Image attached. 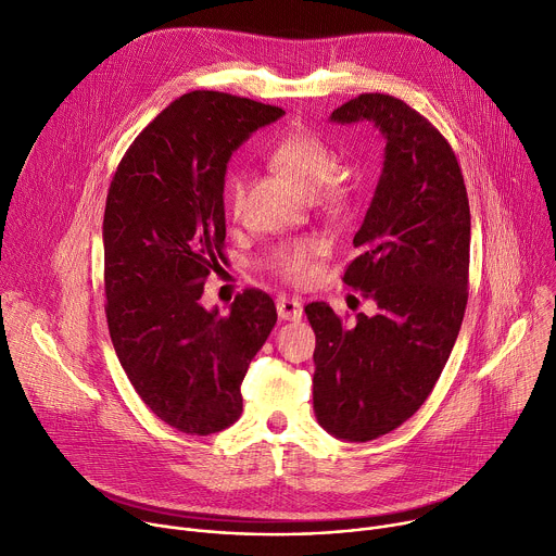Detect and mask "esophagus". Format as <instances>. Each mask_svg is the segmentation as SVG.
<instances>
[{"instance_id": "1", "label": "esophagus", "mask_w": 556, "mask_h": 556, "mask_svg": "<svg viewBox=\"0 0 556 556\" xmlns=\"http://www.w3.org/2000/svg\"><path fill=\"white\" fill-rule=\"evenodd\" d=\"M276 309L282 320H301L303 318V305L298 298L291 295H278L276 298Z\"/></svg>"}]
</instances>
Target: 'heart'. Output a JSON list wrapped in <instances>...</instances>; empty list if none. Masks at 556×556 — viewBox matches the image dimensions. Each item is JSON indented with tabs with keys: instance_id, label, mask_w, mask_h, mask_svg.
Masks as SVG:
<instances>
[{
	"instance_id": "1",
	"label": "heart",
	"mask_w": 556,
	"mask_h": 556,
	"mask_svg": "<svg viewBox=\"0 0 556 556\" xmlns=\"http://www.w3.org/2000/svg\"><path fill=\"white\" fill-rule=\"evenodd\" d=\"M267 160L295 185H301L307 191H316V198L323 202L336 204L345 198V178L338 168V151L329 140L314 131L295 129L285 134L269 147ZM227 195L231 213H240L244 195V180L240 176L229 180ZM316 251L318 242L312 238L280 244L269 255V267L282 280L303 285L314 276L312 261Z\"/></svg>"
}]
</instances>
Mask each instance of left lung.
Masks as SVG:
<instances>
[{
  "label": "left lung",
  "mask_w": 556,
  "mask_h": 556,
  "mask_svg": "<svg viewBox=\"0 0 556 556\" xmlns=\"http://www.w3.org/2000/svg\"><path fill=\"white\" fill-rule=\"evenodd\" d=\"M329 119L369 122L386 138L354 236L358 255L343 276L378 312L348 327L327 303L305 307L316 331V418L331 437L365 443L416 414L452 354L467 305L469 202L452 147L403 100L363 93Z\"/></svg>",
  "instance_id": "8db88e82"
}]
</instances>
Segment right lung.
<instances>
[{
    "instance_id": "1",
    "label": "right lung",
    "mask_w": 556,
    "mask_h": 556,
    "mask_svg": "<svg viewBox=\"0 0 556 556\" xmlns=\"http://www.w3.org/2000/svg\"><path fill=\"white\" fill-rule=\"evenodd\" d=\"M282 109L218 91L170 102L124 153L104 208L106 323L119 365L147 407L193 437L240 418V386L276 325L265 291L227 316L204 309V280L225 258L231 153Z\"/></svg>"
}]
</instances>
